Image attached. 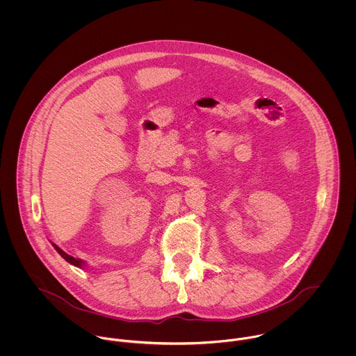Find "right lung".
<instances>
[{
  "label": "right lung",
  "instance_id": "obj_1",
  "mask_svg": "<svg viewBox=\"0 0 356 356\" xmlns=\"http://www.w3.org/2000/svg\"><path fill=\"white\" fill-rule=\"evenodd\" d=\"M53 247H54V250L58 252V254H61L68 263H71V264H74V266H76V267H82L83 266V261L82 260H79V259H75V257H72V256H70V254H65V252H63L57 245H54L53 244Z\"/></svg>",
  "mask_w": 356,
  "mask_h": 356
}]
</instances>
